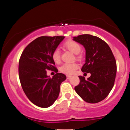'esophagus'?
<instances>
[{"mask_svg":"<svg viewBox=\"0 0 130 130\" xmlns=\"http://www.w3.org/2000/svg\"><path fill=\"white\" fill-rule=\"evenodd\" d=\"M71 76H70V75H67V79H70L71 78Z\"/></svg>","mask_w":130,"mask_h":130,"instance_id":"1","label":"esophagus"}]
</instances>
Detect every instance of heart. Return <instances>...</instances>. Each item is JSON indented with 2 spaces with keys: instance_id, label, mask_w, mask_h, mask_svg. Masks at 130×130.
Here are the masks:
<instances>
[{
  "instance_id": "obj_1",
  "label": "heart",
  "mask_w": 130,
  "mask_h": 130,
  "mask_svg": "<svg viewBox=\"0 0 130 130\" xmlns=\"http://www.w3.org/2000/svg\"><path fill=\"white\" fill-rule=\"evenodd\" d=\"M64 46L74 54H79L81 51V49H82L81 45L77 42L74 41L73 40H69L67 41L64 43ZM52 57L55 63H59L60 61V50L59 49H56L54 50V51L53 53ZM77 57L79 59H80L81 56H78ZM78 67L79 66L76 63H64L61 67L60 71L65 74H72L75 73Z\"/></svg>"
}]
</instances>
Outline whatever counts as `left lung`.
<instances>
[{"mask_svg":"<svg viewBox=\"0 0 130 130\" xmlns=\"http://www.w3.org/2000/svg\"><path fill=\"white\" fill-rule=\"evenodd\" d=\"M85 49V62L82 71L91 74L87 79L79 76L80 84L74 90L88 103L96 104L105 99L115 84L116 62L110 46L104 40L90 34L73 37Z\"/></svg>","mask_w":130,"mask_h":130,"instance_id":"obj_1","label":"left lung"}]
</instances>
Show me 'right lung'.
Returning a JSON list of instances; mask_svg holds the SVG:
<instances>
[{"label":"right lung","mask_w":130,"mask_h":130,"mask_svg":"<svg viewBox=\"0 0 130 130\" xmlns=\"http://www.w3.org/2000/svg\"><path fill=\"white\" fill-rule=\"evenodd\" d=\"M63 36H41L31 42L23 50L19 62V74L22 87L32 104L48 108L54 104L60 93V87L67 79L62 73L52 78L47 70H57L52 55Z\"/></svg>","instance_id":"add662e5"}]
</instances>
